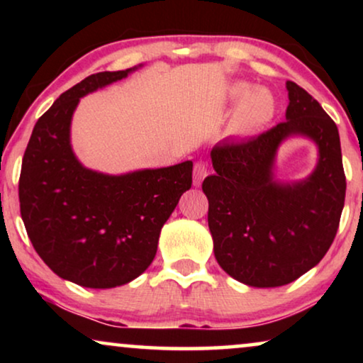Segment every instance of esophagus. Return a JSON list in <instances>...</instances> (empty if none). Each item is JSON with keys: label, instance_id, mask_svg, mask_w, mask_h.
I'll use <instances>...</instances> for the list:
<instances>
[{"label": "esophagus", "instance_id": "34e87169", "mask_svg": "<svg viewBox=\"0 0 363 363\" xmlns=\"http://www.w3.org/2000/svg\"><path fill=\"white\" fill-rule=\"evenodd\" d=\"M210 173V168H208L206 162H196L195 167H193V185L200 186L201 182L205 180V177Z\"/></svg>", "mask_w": 363, "mask_h": 363}]
</instances>
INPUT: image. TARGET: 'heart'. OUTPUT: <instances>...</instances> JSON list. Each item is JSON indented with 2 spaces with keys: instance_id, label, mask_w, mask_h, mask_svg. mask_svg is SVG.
<instances>
[{
  "instance_id": "1",
  "label": "heart",
  "mask_w": 363,
  "mask_h": 363,
  "mask_svg": "<svg viewBox=\"0 0 363 363\" xmlns=\"http://www.w3.org/2000/svg\"><path fill=\"white\" fill-rule=\"evenodd\" d=\"M233 101H240L233 116V128L240 133L256 132L266 127L276 116V99L267 89H251L250 84L238 82L230 89Z\"/></svg>"
}]
</instances>
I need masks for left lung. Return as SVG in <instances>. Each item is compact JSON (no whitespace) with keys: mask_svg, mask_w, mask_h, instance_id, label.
<instances>
[{"mask_svg":"<svg viewBox=\"0 0 363 363\" xmlns=\"http://www.w3.org/2000/svg\"><path fill=\"white\" fill-rule=\"evenodd\" d=\"M286 86V121L247 140L216 143V173L201 185L218 264L252 287L289 284L314 267L334 241L345 201L335 122L301 86ZM289 135L311 136L321 157L306 182L279 186L272 180V162Z\"/></svg>","mask_w":363,"mask_h":363,"instance_id":"8db88e82","label":"left lung"}]
</instances>
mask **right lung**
<instances>
[{"label":"right lung","mask_w":363,"mask_h":363,"mask_svg":"<svg viewBox=\"0 0 363 363\" xmlns=\"http://www.w3.org/2000/svg\"><path fill=\"white\" fill-rule=\"evenodd\" d=\"M130 71L92 74L61 94L38 118L19 175L34 250L59 277L92 289L127 284L150 266L162 226L191 186V162L108 177L74 157L69 128L79 99Z\"/></svg>","instance_id":"obj_1"}]
</instances>
